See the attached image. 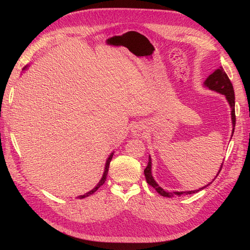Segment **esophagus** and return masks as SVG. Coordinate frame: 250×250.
I'll list each match as a JSON object with an SVG mask.
<instances>
[{
    "label": "esophagus",
    "instance_id": "esophagus-1",
    "mask_svg": "<svg viewBox=\"0 0 250 250\" xmlns=\"http://www.w3.org/2000/svg\"><path fill=\"white\" fill-rule=\"evenodd\" d=\"M132 133L135 135V137H143V135H145V129H144V127H142L141 125L134 126V128L132 129Z\"/></svg>",
    "mask_w": 250,
    "mask_h": 250
}]
</instances>
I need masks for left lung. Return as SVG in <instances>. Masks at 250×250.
Instances as JSON below:
<instances>
[{
    "instance_id": "obj_1",
    "label": "left lung",
    "mask_w": 250,
    "mask_h": 250,
    "mask_svg": "<svg viewBox=\"0 0 250 250\" xmlns=\"http://www.w3.org/2000/svg\"><path fill=\"white\" fill-rule=\"evenodd\" d=\"M203 84H204V86H207L208 88H209L211 90H215V92H217L219 94H222V95L225 96L226 100H228V102L229 103V106L231 108L232 134H233L234 126H236V115H234V92H233V87H232L231 82H230L228 75H226V73L224 72L223 67L220 66L213 74H210L209 76L206 79V81H204ZM232 134H231V137H232ZM151 165H152V163H151V157L149 156L148 165H147L146 169L144 170V174H145L146 180H147L148 185H150L151 187L154 188L155 190H156V192L160 194V195L164 196V197H169L170 198V197H174V196L194 194V193H197L198 191L203 190L204 188H207L209 185L208 184L207 186L200 188L199 190H195V191H187V192H169V191H166V190H164L163 188H161L160 186H158L156 181L154 180V178L152 176V173H151ZM222 166H223V163L221 164V167H220V170H219L218 174L220 173V171L222 169ZM218 174L216 175V177L218 176ZM216 177L214 179H216Z\"/></svg>"
}]
</instances>
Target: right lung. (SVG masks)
<instances>
[{
  "label": "right lung",
  "mask_w": 250,
  "mask_h": 250,
  "mask_svg": "<svg viewBox=\"0 0 250 250\" xmlns=\"http://www.w3.org/2000/svg\"><path fill=\"white\" fill-rule=\"evenodd\" d=\"M28 66H25L24 67V70H26ZM112 155H113V152L108 156V158H107V161H106V164H105V169H104V173H103V175H102V178L100 179V181L99 183H98V185L93 188V190H90L89 192H87V193H85L84 195H80V196H78V198H80V199H82V198H85V197H87V196H89V195H92V194H94L98 188H99L104 183H105V180H106V176H107V173H108V169H109V164H110V162H111V160H112Z\"/></svg>",
  "instance_id": "right-lung-1"
}]
</instances>
